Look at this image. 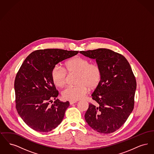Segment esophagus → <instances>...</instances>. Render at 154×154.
I'll list each match as a JSON object with an SVG mask.
<instances>
[{
	"instance_id": "obj_1",
	"label": "esophagus",
	"mask_w": 154,
	"mask_h": 154,
	"mask_svg": "<svg viewBox=\"0 0 154 154\" xmlns=\"http://www.w3.org/2000/svg\"><path fill=\"white\" fill-rule=\"evenodd\" d=\"M76 102H77L76 101H69L70 104H73L74 103H75Z\"/></svg>"
}]
</instances>
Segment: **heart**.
I'll return each instance as SVG.
<instances>
[{
    "label": "heart",
    "instance_id": "obj_1",
    "mask_svg": "<svg viewBox=\"0 0 154 154\" xmlns=\"http://www.w3.org/2000/svg\"><path fill=\"white\" fill-rule=\"evenodd\" d=\"M79 73L76 85L66 87L62 92L63 99L70 101H77L84 97L90 89L95 88L99 84L102 76V69L96 63H91L87 58L75 57L66 63L65 69L59 65L54 66L51 72L54 84L59 87L66 83L67 73Z\"/></svg>",
    "mask_w": 154,
    "mask_h": 154
}]
</instances>
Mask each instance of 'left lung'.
Wrapping results in <instances>:
<instances>
[{
    "mask_svg": "<svg viewBox=\"0 0 154 154\" xmlns=\"http://www.w3.org/2000/svg\"><path fill=\"white\" fill-rule=\"evenodd\" d=\"M81 54L95 59L102 76L92 94L94 103H89L85 114L88 124L100 133L119 129L134 108L136 80L129 63L124 57L109 49L82 51Z\"/></svg>",
    "mask_w": 154,
    "mask_h": 154,
    "instance_id": "8db88e82",
    "label": "left lung"
}]
</instances>
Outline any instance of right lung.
Segmentation results:
<instances>
[{
  "instance_id": "right-lung-1",
  "label": "right lung",
  "mask_w": 154,
  "mask_h": 154,
  "mask_svg": "<svg viewBox=\"0 0 154 154\" xmlns=\"http://www.w3.org/2000/svg\"><path fill=\"white\" fill-rule=\"evenodd\" d=\"M79 51L44 49L32 52L22 63L14 81L15 107L25 123L39 132H48L62 121L69 102L56 99L52 68ZM52 99L56 100L52 104Z\"/></svg>"
}]
</instances>
